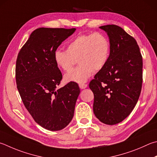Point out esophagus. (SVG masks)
Here are the masks:
<instances>
[{
  "label": "esophagus",
  "mask_w": 157,
  "mask_h": 157,
  "mask_svg": "<svg viewBox=\"0 0 157 157\" xmlns=\"http://www.w3.org/2000/svg\"><path fill=\"white\" fill-rule=\"evenodd\" d=\"M87 86L88 85L86 84H79V86L81 88V89H84V88H86L87 87Z\"/></svg>",
  "instance_id": "obj_1"
}]
</instances>
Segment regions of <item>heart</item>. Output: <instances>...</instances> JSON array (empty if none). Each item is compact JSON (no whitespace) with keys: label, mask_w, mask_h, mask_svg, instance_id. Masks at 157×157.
I'll return each mask as SVG.
<instances>
[{"label":"heart","mask_w":157,"mask_h":157,"mask_svg":"<svg viewBox=\"0 0 157 157\" xmlns=\"http://www.w3.org/2000/svg\"><path fill=\"white\" fill-rule=\"evenodd\" d=\"M110 42L101 32L84 33L77 36L68 42L67 50L57 49L53 60L59 69L68 72L78 59L79 66L64 75L66 82L82 84L95 71L103 69L110 56Z\"/></svg>","instance_id":"b5f03b06"}]
</instances>
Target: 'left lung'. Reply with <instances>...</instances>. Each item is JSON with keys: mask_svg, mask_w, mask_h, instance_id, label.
<instances>
[{"mask_svg": "<svg viewBox=\"0 0 157 157\" xmlns=\"http://www.w3.org/2000/svg\"><path fill=\"white\" fill-rule=\"evenodd\" d=\"M99 28L109 38L110 56L89 88L94 94L96 117L105 124L115 125L126 119L137 103L143 81V61L137 42L121 27L108 25Z\"/></svg>", "mask_w": 157, "mask_h": 157, "instance_id": "left-lung-1", "label": "left lung"}]
</instances>
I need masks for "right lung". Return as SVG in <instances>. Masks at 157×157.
<instances>
[{
  "label": "right lung",
  "instance_id": "add662e5",
  "mask_svg": "<svg viewBox=\"0 0 157 157\" xmlns=\"http://www.w3.org/2000/svg\"><path fill=\"white\" fill-rule=\"evenodd\" d=\"M76 29L39 28L18 53L17 88L25 108L40 126L51 131L63 129L72 120L80 90L75 82L57 88L62 75L53 53Z\"/></svg>",
  "mask_w": 157,
  "mask_h": 157
}]
</instances>
